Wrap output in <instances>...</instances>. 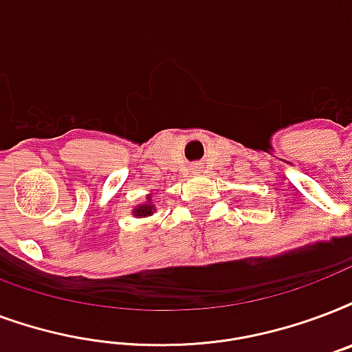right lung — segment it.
I'll list each match as a JSON object with an SVG mask.
<instances>
[{"instance_id":"add662e5","label":"right lung","mask_w":352,"mask_h":352,"mask_svg":"<svg viewBox=\"0 0 352 352\" xmlns=\"http://www.w3.org/2000/svg\"><path fill=\"white\" fill-rule=\"evenodd\" d=\"M134 214H136V216H151V214H153V206L151 205L138 206V208L134 210Z\"/></svg>"}]
</instances>
